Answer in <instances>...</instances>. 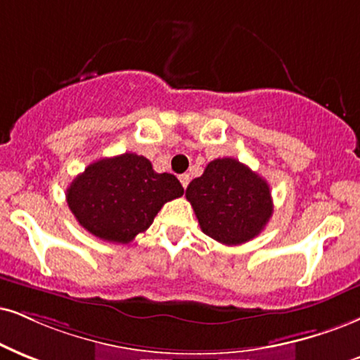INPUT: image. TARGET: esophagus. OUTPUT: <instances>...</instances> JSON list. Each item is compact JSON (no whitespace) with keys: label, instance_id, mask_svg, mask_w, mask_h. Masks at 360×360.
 Here are the masks:
<instances>
[{"label":"esophagus","instance_id":"esophagus-1","mask_svg":"<svg viewBox=\"0 0 360 360\" xmlns=\"http://www.w3.org/2000/svg\"><path fill=\"white\" fill-rule=\"evenodd\" d=\"M179 179H180V184H181V187H184V188H187V187H188V184H190V175H188V173H184V175H180Z\"/></svg>","mask_w":360,"mask_h":360}]
</instances>
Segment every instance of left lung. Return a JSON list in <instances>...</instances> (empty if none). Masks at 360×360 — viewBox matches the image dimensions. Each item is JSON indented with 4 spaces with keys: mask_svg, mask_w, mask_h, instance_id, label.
Segmentation results:
<instances>
[{
    "mask_svg": "<svg viewBox=\"0 0 360 360\" xmlns=\"http://www.w3.org/2000/svg\"><path fill=\"white\" fill-rule=\"evenodd\" d=\"M185 195L202 232L224 245L252 240L274 212L267 181L235 158L208 163L203 175L190 181Z\"/></svg>",
    "mask_w": 360,
    "mask_h": 360,
    "instance_id": "left-lung-1",
    "label": "left lung"
}]
</instances>
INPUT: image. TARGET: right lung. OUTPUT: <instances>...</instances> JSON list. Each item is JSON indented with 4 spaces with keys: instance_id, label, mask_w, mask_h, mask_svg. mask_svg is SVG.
I'll list each match as a JSON object with an SVG mask.
<instances>
[{
    "instance_id": "obj_1",
    "label": "right lung",
    "mask_w": 360,
    "mask_h": 360,
    "mask_svg": "<svg viewBox=\"0 0 360 360\" xmlns=\"http://www.w3.org/2000/svg\"><path fill=\"white\" fill-rule=\"evenodd\" d=\"M184 195L172 173H157L148 158L123 153L90 163L68 190L75 219L106 242L128 243L152 225L167 202Z\"/></svg>"
}]
</instances>
